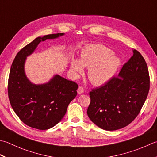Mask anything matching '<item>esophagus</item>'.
Returning a JSON list of instances; mask_svg holds the SVG:
<instances>
[{"mask_svg":"<svg viewBox=\"0 0 157 157\" xmlns=\"http://www.w3.org/2000/svg\"><path fill=\"white\" fill-rule=\"evenodd\" d=\"M77 92H78V93L79 94H81L84 93V88H83L82 86H79L78 88V90H77Z\"/></svg>","mask_w":157,"mask_h":157,"instance_id":"esophagus-1","label":"esophagus"}]
</instances>
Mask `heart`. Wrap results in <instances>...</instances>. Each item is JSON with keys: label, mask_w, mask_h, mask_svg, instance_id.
<instances>
[{"label": "heart", "mask_w": 157, "mask_h": 157, "mask_svg": "<svg viewBox=\"0 0 157 157\" xmlns=\"http://www.w3.org/2000/svg\"><path fill=\"white\" fill-rule=\"evenodd\" d=\"M113 54L112 50L103 45H88L82 51L80 60H72L71 68L78 77L83 74L84 67H87L88 77L92 84L103 85L111 80L121 67V58Z\"/></svg>", "instance_id": "1"}]
</instances>
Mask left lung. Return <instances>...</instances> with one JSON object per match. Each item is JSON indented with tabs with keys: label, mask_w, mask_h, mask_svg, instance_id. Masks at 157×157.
I'll list each match as a JSON object with an SVG mask.
<instances>
[{
	"label": "left lung",
	"mask_w": 157,
	"mask_h": 157,
	"mask_svg": "<svg viewBox=\"0 0 157 157\" xmlns=\"http://www.w3.org/2000/svg\"><path fill=\"white\" fill-rule=\"evenodd\" d=\"M150 89L148 66L139 52L124 64L118 77L90 93L87 114L99 128L115 131L129 124L139 114Z\"/></svg>",
	"instance_id": "1"
}]
</instances>
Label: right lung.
Wrapping results in <instances>:
<instances>
[{
	"label": "right lung",
	"instance_id": "1",
	"mask_svg": "<svg viewBox=\"0 0 157 157\" xmlns=\"http://www.w3.org/2000/svg\"><path fill=\"white\" fill-rule=\"evenodd\" d=\"M64 35L57 33L36 37L18 52L11 67L8 82L11 105L24 124L36 129H49L63 119L69 104L76 97L78 86L58 74L44 84H34L25 73L26 58L41 41Z\"/></svg>",
	"mask_w": 157,
	"mask_h": 157
}]
</instances>
